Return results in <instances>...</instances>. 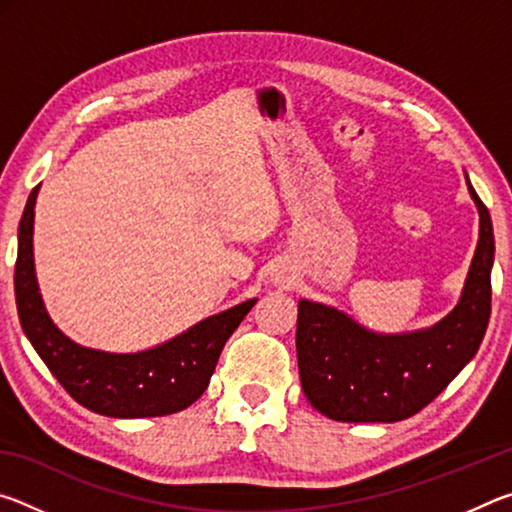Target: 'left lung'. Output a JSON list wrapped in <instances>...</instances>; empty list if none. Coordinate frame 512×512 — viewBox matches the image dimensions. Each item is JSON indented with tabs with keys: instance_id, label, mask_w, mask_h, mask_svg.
<instances>
[{
	"instance_id": "8db88e82",
	"label": "left lung",
	"mask_w": 512,
	"mask_h": 512,
	"mask_svg": "<svg viewBox=\"0 0 512 512\" xmlns=\"http://www.w3.org/2000/svg\"><path fill=\"white\" fill-rule=\"evenodd\" d=\"M479 210V241L456 307L436 325L381 334L343 311L298 302L300 384L316 411L339 422H400L445 391L479 350L490 320L495 235L488 207L465 173Z\"/></svg>"
}]
</instances>
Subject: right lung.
<instances>
[{
	"instance_id": "right-lung-1",
	"label": "right lung",
	"mask_w": 512,
	"mask_h": 512,
	"mask_svg": "<svg viewBox=\"0 0 512 512\" xmlns=\"http://www.w3.org/2000/svg\"><path fill=\"white\" fill-rule=\"evenodd\" d=\"M40 185L17 228L15 300L27 339L65 391L108 418H158L192 406L205 393L225 341L257 298L241 302L140 352H106L74 343L49 318L33 264V219Z\"/></svg>"
}]
</instances>
